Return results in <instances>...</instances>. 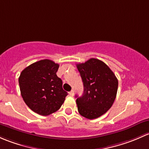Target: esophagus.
<instances>
[{"label": "esophagus", "mask_w": 149, "mask_h": 149, "mask_svg": "<svg viewBox=\"0 0 149 149\" xmlns=\"http://www.w3.org/2000/svg\"><path fill=\"white\" fill-rule=\"evenodd\" d=\"M69 94H70V96H73L74 95V90H72L70 92V93H69Z\"/></svg>", "instance_id": "1"}]
</instances>
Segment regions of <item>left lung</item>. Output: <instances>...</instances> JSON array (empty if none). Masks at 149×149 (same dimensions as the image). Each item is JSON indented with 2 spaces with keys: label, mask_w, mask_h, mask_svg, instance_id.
Returning a JSON list of instances; mask_svg holds the SVG:
<instances>
[{
  "label": "left lung",
  "mask_w": 149,
  "mask_h": 149,
  "mask_svg": "<svg viewBox=\"0 0 149 149\" xmlns=\"http://www.w3.org/2000/svg\"><path fill=\"white\" fill-rule=\"evenodd\" d=\"M84 85V93L77 97L79 114L87 119H95L111 108L116 97L118 81L106 64L95 58L77 64Z\"/></svg>",
  "instance_id": "8db88e82"
}]
</instances>
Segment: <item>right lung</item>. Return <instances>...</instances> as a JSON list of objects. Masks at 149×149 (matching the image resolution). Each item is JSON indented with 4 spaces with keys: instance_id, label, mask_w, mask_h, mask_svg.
<instances>
[{
    "instance_id": "right-lung-1",
    "label": "right lung",
    "mask_w": 149,
    "mask_h": 149,
    "mask_svg": "<svg viewBox=\"0 0 149 149\" xmlns=\"http://www.w3.org/2000/svg\"><path fill=\"white\" fill-rule=\"evenodd\" d=\"M59 64L43 59L26 67L18 78L21 94L25 103L35 113L49 116L57 111L68 93L56 75Z\"/></svg>"
}]
</instances>
